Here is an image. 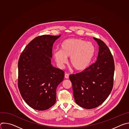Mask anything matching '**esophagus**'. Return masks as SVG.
<instances>
[{
  "mask_svg": "<svg viewBox=\"0 0 129 129\" xmlns=\"http://www.w3.org/2000/svg\"><path fill=\"white\" fill-rule=\"evenodd\" d=\"M65 78L66 79H69V75L67 74V73H65Z\"/></svg>",
  "mask_w": 129,
  "mask_h": 129,
  "instance_id": "1",
  "label": "esophagus"
}]
</instances>
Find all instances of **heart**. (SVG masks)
Returning a JSON list of instances; mask_svg holds the SVG:
<instances>
[{"mask_svg": "<svg viewBox=\"0 0 129 129\" xmlns=\"http://www.w3.org/2000/svg\"><path fill=\"white\" fill-rule=\"evenodd\" d=\"M95 53L93 44L79 38H68L60 44V50L53 51V58L62 68L70 57L72 67L77 71H85L89 66Z\"/></svg>", "mask_w": 129, "mask_h": 129, "instance_id": "b5f03b06", "label": "heart"}]
</instances>
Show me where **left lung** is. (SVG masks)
I'll list each match as a JSON object with an SVG mask.
<instances>
[{
	"label": "left lung",
	"mask_w": 129,
	"mask_h": 129,
	"mask_svg": "<svg viewBox=\"0 0 129 129\" xmlns=\"http://www.w3.org/2000/svg\"><path fill=\"white\" fill-rule=\"evenodd\" d=\"M93 39L99 46L96 61L85 71L69 76L76 103L87 109L103 104L113 86L115 66L112 55L103 41Z\"/></svg>",
	"instance_id": "8db88e82"
}]
</instances>
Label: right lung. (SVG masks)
I'll use <instances>...</instances> for the list:
<instances>
[{
  "label": "right lung",
  "instance_id": "right-lung-1",
  "mask_svg": "<svg viewBox=\"0 0 129 129\" xmlns=\"http://www.w3.org/2000/svg\"><path fill=\"white\" fill-rule=\"evenodd\" d=\"M59 36L37 37L25 47L18 61V86L25 103L44 111L56 102V89L64 78L62 70L51 64L52 46Z\"/></svg>",
  "mask_w": 129,
  "mask_h": 129
}]
</instances>
